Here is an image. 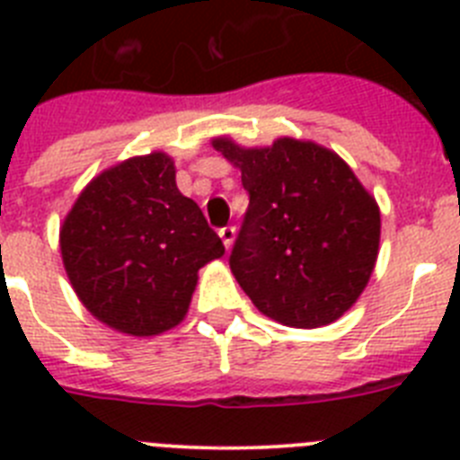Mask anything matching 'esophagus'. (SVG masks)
Listing matches in <instances>:
<instances>
[{
    "label": "esophagus",
    "mask_w": 460,
    "mask_h": 460,
    "mask_svg": "<svg viewBox=\"0 0 460 460\" xmlns=\"http://www.w3.org/2000/svg\"><path fill=\"white\" fill-rule=\"evenodd\" d=\"M218 237L223 239V246H226V249H230V246H233V242H234V227L233 226L221 227V230H218Z\"/></svg>",
    "instance_id": "34e87169"
}]
</instances>
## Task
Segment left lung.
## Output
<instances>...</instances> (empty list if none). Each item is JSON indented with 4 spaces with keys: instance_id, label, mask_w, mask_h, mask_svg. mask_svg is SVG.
Here are the masks:
<instances>
[{
    "instance_id": "left-lung-1",
    "label": "left lung",
    "mask_w": 460,
    "mask_h": 460,
    "mask_svg": "<svg viewBox=\"0 0 460 460\" xmlns=\"http://www.w3.org/2000/svg\"><path fill=\"white\" fill-rule=\"evenodd\" d=\"M214 147L242 170L249 209L230 270L251 302L288 327L341 318L367 288L380 243V209L343 158L280 137L267 149Z\"/></svg>"
}]
</instances>
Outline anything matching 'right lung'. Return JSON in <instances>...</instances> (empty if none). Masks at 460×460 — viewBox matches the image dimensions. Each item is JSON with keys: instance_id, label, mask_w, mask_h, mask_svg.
Segmentation results:
<instances>
[{"instance_id": "add662e5", "label": "right lung", "mask_w": 460, "mask_h": 460, "mask_svg": "<svg viewBox=\"0 0 460 460\" xmlns=\"http://www.w3.org/2000/svg\"><path fill=\"white\" fill-rule=\"evenodd\" d=\"M71 286L92 315L131 336L184 320L198 270L226 253L165 154L128 158L80 193L62 226Z\"/></svg>"}]
</instances>
